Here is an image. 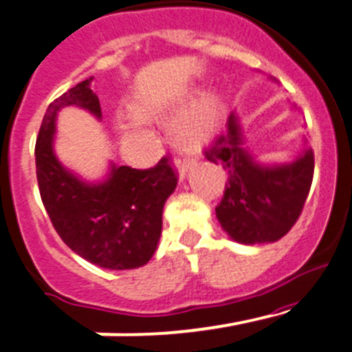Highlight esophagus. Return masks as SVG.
Here are the masks:
<instances>
[{
	"instance_id": "34e87169",
	"label": "esophagus",
	"mask_w": 352,
	"mask_h": 352,
	"mask_svg": "<svg viewBox=\"0 0 352 352\" xmlns=\"http://www.w3.org/2000/svg\"><path fill=\"white\" fill-rule=\"evenodd\" d=\"M175 165L179 166V179L184 180V179H186L187 172H189V168H191L192 161H189V160H186V161L177 160V161H175Z\"/></svg>"
}]
</instances>
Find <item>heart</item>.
I'll list each match as a JSON object with an SVG mask.
<instances>
[{"mask_svg":"<svg viewBox=\"0 0 352 352\" xmlns=\"http://www.w3.org/2000/svg\"><path fill=\"white\" fill-rule=\"evenodd\" d=\"M221 100L217 95H206L199 102L196 109L187 118H184L175 126V140L186 153H198L210 140L215 137L219 124H221ZM137 118H149L151 113L146 107H135ZM123 146H130L135 137V123L133 121H121L118 124Z\"/></svg>","mask_w":352,"mask_h":352,"instance_id":"heart-1","label":"heart"}]
</instances>
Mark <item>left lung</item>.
<instances>
[{"label": "left lung", "mask_w": 352, "mask_h": 352, "mask_svg": "<svg viewBox=\"0 0 352 352\" xmlns=\"http://www.w3.org/2000/svg\"><path fill=\"white\" fill-rule=\"evenodd\" d=\"M302 142V149L288 163H261L246 146L241 121L232 111L226 133L205 153L206 160L228 173L224 198L215 213L232 241L274 243L297 222L314 173L313 149L305 137Z\"/></svg>", "instance_id": "1"}]
</instances>
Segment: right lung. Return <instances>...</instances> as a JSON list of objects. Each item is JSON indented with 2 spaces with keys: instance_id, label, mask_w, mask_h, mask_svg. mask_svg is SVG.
Segmentation results:
<instances>
[{
  "instance_id": "right-lung-1",
  "label": "right lung",
  "mask_w": 352,
  "mask_h": 352,
  "mask_svg": "<svg viewBox=\"0 0 352 352\" xmlns=\"http://www.w3.org/2000/svg\"><path fill=\"white\" fill-rule=\"evenodd\" d=\"M90 80L78 83L48 106L36 140L39 195L62 241L90 264L111 271L146 265L156 252L163 206L177 187L168 160L135 170L109 163L106 177L88 182L55 154L57 114L74 106L102 120L100 102Z\"/></svg>"
}]
</instances>
